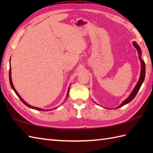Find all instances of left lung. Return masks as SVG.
Listing matches in <instances>:
<instances>
[{
	"mask_svg": "<svg viewBox=\"0 0 153 153\" xmlns=\"http://www.w3.org/2000/svg\"><path fill=\"white\" fill-rule=\"evenodd\" d=\"M133 45H134V47L137 49V52H138V54H139V60L141 62V75H140V77H139L138 82L136 84L135 87H134V90L132 91V92L131 93L130 95L125 100H123V102L119 106L117 107V108H120V107H122L123 105H126V104L129 103V102H131V100L135 98V97L137 95V92L139 91V89H140V87L142 85V83H143L144 82V79H145V64L144 61L142 60L141 58V50L140 47H139V45H137V43H136L135 41L133 42Z\"/></svg>",
	"mask_w": 153,
	"mask_h": 153,
	"instance_id": "obj_1",
	"label": "left lung"
}]
</instances>
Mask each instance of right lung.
Instances as JSON below:
<instances>
[{
    "mask_svg": "<svg viewBox=\"0 0 153 153\" xmlns=\"http://www.w3.org/2000/svg\"><path fill=\"white\" fill-rule=\"evenodd\" d=\"M9 80H10V85H11V87H12V89L14 91V92L16 93V95H18V97H19V99H20L22 101V102L25 105H26L27 106H28V107H30V108H33V109H35V110H43V109H41V108H37V107H35V106H31V105H29V104H27L26 102H25L24 100V99H23L22 97H20V95H19L18 94V93L16 91V90L15 89V88H14V85H13V83H12V77H11V67H10V70H9ZM69 91H70V88L68 89V93H67V96H66V98L68 97V93H69ZM54 108H53V109H54Z\"/></svg>",
    "mask_w": 153,
    "mask_h": 153,
    "instance_id": "add662e5",
    "label": "right lung"
}]
</instances>
